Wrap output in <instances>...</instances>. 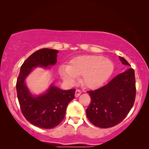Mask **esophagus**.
Returning <instances> with one entry per match:
<instances>
[{
	"mask_svg": "<svg viewBox=\"0 0 149 149\" xmlns=\"http://www.w3.org/2000/svg\"><path fill=\"white\" fill-rule=\"evenodd\" d=\"M81 93H82V91H81V90H79V89H77V90H76V91H75V93H74L75 97H79V95L81 94Z\"/></svg>",
	"mask_w": 149,
	"mask_h": 149,
	"instance_id": "esophagus-1",
	"label": "esophagus"
}]
</instances>
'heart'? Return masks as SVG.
Instances as JSON below:
<instances>
[{"label":"heart","mask_w":149,"mask_h":149,"mask_svg":"<svg viewBox=\"0 0 149 149\" xmlns=\"http://www.w3.org/2000/svg\"><path fill=\"white\" fill-rule=\"evenodd\" d=\"M114 70L113 62L101 56L84 55L72 59L69 66L61 65L58 73L65 82L72 84L77 77L83 76V83L89 88L102 85Z\"/></svg>","instance_id":"heart-1"}]
</instances>
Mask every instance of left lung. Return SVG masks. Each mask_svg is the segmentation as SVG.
<instances>
[{"instance_id":"1","label":"left lung","mask_w":149,"mask_h":149,"mask_svg":"<svg viewBox=\"0 0 149 149\" xmlns=\"http://www.w3.org/2000/svg\"><path fill=\"white\" fill-rule=\"evenodd\" d=\"M124 65L130 66L119 56ZM134 70L129 68L118 74L104 86L89 91L91 102L86 110L89 121L100 128L113 127L123 120L133 107L136 97Z\"/></svg>"}]
</instances>
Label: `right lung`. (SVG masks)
I'll return each instance as SVG.
<instances>
[{
	"label": "right lung",
	"mask_w": 149,
	"mask_h": 149,
	"mask_svg": "<svg viewBox=\"0 0 149 149\" xmlns=\"http://www.w3.org/2000/svg\"><path fill=\"white\" fill-rule=\"evenodd\" d=\"M58 53V50L47 48L33 53L22 65L16 83L18 101L24 117L33 125L43 129H52L62 122L67 106L74 98L75 89L62 90L52 83L45 92L34 95L25 80L37 67L49 69L54 66Z\"/></svg>",
	"instance_id": "right-lung-1"
}]
</instances>
